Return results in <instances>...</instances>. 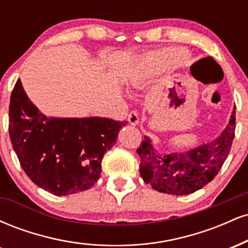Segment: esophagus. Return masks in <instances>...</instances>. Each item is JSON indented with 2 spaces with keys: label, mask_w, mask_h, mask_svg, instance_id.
I'll list each match as a JSON object with an SVG mask.
<instances>
[{
  "label": "esophagus",
  "mask_w": 248,
  "mask_h": 248,
  "mask_svg": "<svg viewBox=\"0 0 248 248\" xmlns=\"http://www.w3.org/2000/svg\"><path fill=\"white\" fill-rule=\"evenodd\" d=\"M139 121H140V118H139V114L136 110H132V112L128 114V122H129L132 126H136V124H139Z\"/></svg>",
  "instance_id": "1"
}]
</instances>
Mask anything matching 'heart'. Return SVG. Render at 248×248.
Returning a JSON list of instances; mask_svg holds the SVG:
<instances>
[{
    "mask_svg": "<svg viewBox=\"0 0 248 248\" xmlns=\"http://www.w3.org/2000/svg\"><path fill=\"white\" fill-rule=\"evenodd\" d=\"M172 51L171 50H160L155 51L152 55L148 57V70L147 75L148 76H156L160 75L163 71L169 70L170 67H172L175 65V62L171 59Z\"/></svg>",
    "mask_w": 248,
    "mask_h": 248,
    "instance_id": "b5f03b06",
    "label": "heart"
}]
</instances>
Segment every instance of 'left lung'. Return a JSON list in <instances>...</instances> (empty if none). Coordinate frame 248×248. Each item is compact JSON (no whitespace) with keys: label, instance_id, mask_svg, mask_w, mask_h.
I'll return each mask as SVG.
<instances>
[{"label":"left lung","instance_id":"left-lung-1","mask_svg":"<svg viewBox=\"0 0 248 248\" xmlns=\"http://www.w3.org/2000/svg\"><path fill=\"white\" fill-rule=\"evenodd\" d=\"M235 106L229 124L217 139L187 152L157 153L152 139L144 136L138 148L140 175L153 189L169 195H189L205 186L223 167L234 139Z\"/></svg>","mask_w":248,"mask_h":248}]
</instances>
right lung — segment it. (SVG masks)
<instances>
[{"instance_id": "add662e5", "label": "right lung", "mask_w": 248, "mask_h": 248, "mask_svg": "<svg viewBox=\"0 0 248 248\" xmlns=\"http://www.w3.org/2000/svg\"><path fill=\"white\" fill-rule=\"evenodd\" d=\"M126 124L98 116L49 118L30 101L21 79L11 92L9 135L14 150L28 177L56 196L94 186L105 153Z\"/></svg>"}]
</instances>
